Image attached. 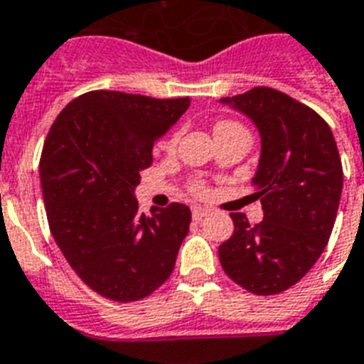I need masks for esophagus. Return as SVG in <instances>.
<instances>
[{"instance_id":"esophagus-1","label":"esophagus","mask_w":364,"mask_h":364,"mask_svg":"<svg viewBox=\"0 0 364 364\" xmlns=\"http://www.w3.org/2000/svg\"><path fill=\"white\" fill-rule=\"evenodd\" d=\"M206 214H208V208H203V206H193V208H191V216H193V220H197V222H200Z\"/></svg>"}]
</instances>
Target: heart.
<instances>
[{
	"instance_id": "obj_1",
	"label": "heart",
	"mask_w": 364,
	"mask_h": 364,
	"mask_svg": "<svg viewBox=\"0 0 364 364\" xmlns=\"http://www.w3.org/2000/svg\"><path fill=\"white\" fill-rule=\"evenodd\" d=\"M220 127H240L238 126V124H235V122H222V124H218V127L216 129H220ZM176 139H178V135H176V133H174V135H171L167 139V141H164L161 142V148H164V150H173L174 146H176ZM197 191H199V193H203V186H197Z\"/></svg>"
}]
</instances>
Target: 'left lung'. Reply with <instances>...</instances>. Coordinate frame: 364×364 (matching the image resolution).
Instances as JSON below:
<instances>
[{
	"label": "left lung",
	"instance_id": "8db88e82",
	"mask_svg": "<svg viewBox=\"0 0 364 364\" xmlns=\"http://www.w3.org/2000/svg\"><path fill=\"white\" fill-rule=\"evenodd\" d=\"M254 122L261 136L254 196L263 222L232 212L235 231L220 246V263L235 284L255 295L295 286L329 242L340 196L342 161L329 124L306 105L259 86L223 97Z\"/></svg>",
	"mask_w": 364,
	"mask_h": 364
}]
</instances>
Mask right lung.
I'll use <instances>...</instances> for the list:
<instances>
[{"mask_svg":"<svg viewBox=\"0 0 364 364\" xmlns=\"http://www.w3.org/2000/svg\"><path fill=\"white\" fill-rule=\"evenodd\" d=\"M188 107L190 97L95 90L67 105L46 135L39 174L52 237L78 278L110 301L156 291L190 231L186 205L144 214L135 197L154 142Z\"/></svg>","mask_w":364,"mask_h":364,"instance_id":"obj_1","label":"right lung"}]
</instances>
